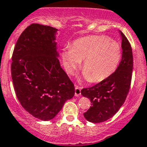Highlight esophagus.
Segmentation results:
<instances>
[{
  "instance_id": "esophagus-1",
  "label": "esophagus",
  "mask_w": 147,
  "mask_h": 147,
  "mask_svg": "<svg viewBox=\"0 0 147 147\" xmlns=\"http://www.w3.org/2000/svg\"><path fill=\"white\" fill-rule=\"evenodd\" d=\"M81 94V87L78 85H75V95L76 97H78Z\"/></svg>"
}]
</instances>
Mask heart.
Returning a JSON list of instances; mask_svg holds the SVG:
<instances>
[{
  "label": "heart",
  "mask_w": 147,
  "mask_h": 147,
  "mask_svg": "<svg viewBox=\"0 0 147 147\" xmlns=\"http://www.w3.org/2000/svg\"><path fill=\"white\" fill-rule=\"evenodd\" d=\"M63 64L72 72L82 60L83 76L90 82H99L110 76L121 57L119 44L102 35H90L75 40L61 53Z\"/></svg>",
  "instance_id": "1"
}]
</instances>
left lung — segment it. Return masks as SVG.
I'll return each instance as SVG.
<instances>
[{
    "mask_svg": "<svg viewBox=\"0 0 147 147\" xmlns=\"http://www.w3.org/2000/svg\"><path fill=\"white\" fill-rule=\"evenodd\" d=\"M121 38L122 56L117 69L98 84L81 90V94L91 102L90 109L84 113L87 121L100 123L114 116L125 102L129 91L133 69V55L131 45L125 35Z\"/></svg>",
    "mask_w": 147,
    "mask_h": 147,
    "instance_id": "left-lung-1",
    "label": "left lung"
}]
</instances>
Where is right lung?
I'll return each instance as SVG.
<instances>
[{"mask_svg":"<svg viewBox=\"0 0 147 147\" xmlns=\"http://www.w3.org/2000/svg\"><path fill=\"white\" fill-rule=\"evenodd\" d=\"M57 31L31 24L20 35L12 56L11 75L18 100L31 115L43 121L53 119L75 94L73 83L57 58Z\"/></svg>","mask_w":147,"mask_h":147,"instance_id":"obj_1","label":"right lung"}]
</instances>
